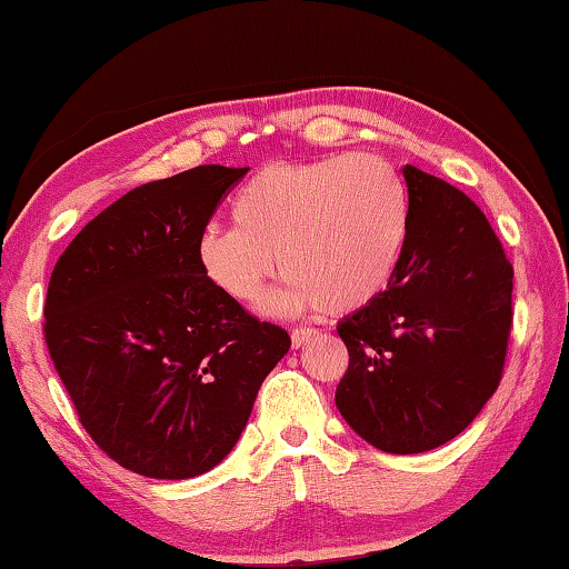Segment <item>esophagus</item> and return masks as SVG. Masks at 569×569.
<instances>
[{
    "instance_id": "1",
    "label": "esophagus",
    "mask_w": 569,
    "mask_h": 569,
    "mask_svg": "<svg viewBox=\"0 0 569 569\" xmlns=\"http://www.w3.org/2000/svg\"><path fill=\"white\" fill-rule=\"evenodd\" d=\"M316 333H319L316 329H306V326H298V329H293V333H291L293 349H301V346L311 343L316 339Z\"/></svg>"
}]
</instances>
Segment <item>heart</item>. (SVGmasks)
<instances>
[{
	"mask_svg": "<svg viewBox=\"0 0 569 569\" xmlns=\"http://www.w3.org/2000/svg\"><path fill=\"white\" fill-rule=\"evenodd\" d=\"M233 223L196 240L200 273L238 303H256L278 271L266 313L326 306L343 313L389 286L407 248L411 203L391 160L371 152L273 162L233 198Z\"/></svg>",
	"mask_w": 569,
	"mask_h": 569,
	"instance_id": "b5f03b06",
	"label": "heart"
}]
</instances>
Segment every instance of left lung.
Wrapping results in <instances>:
<instances>
[{"label": "left lung", "instance_id": "obj_1", "mask_svg": "<svg viewBox=\"0 0 569 569\" xmlns=\"http://www.w3.org/2000/svg\"><path fill=\"white\" fill-rule=\"evenodd\" d=\"M409 238L387 291L336 326L349 369L336 407L371 447L421 455L461 435L502 379L512 278L465 192L403 166Z\"/></svg>", "mask_w": 569, "mask_h": 569}]
</instances>
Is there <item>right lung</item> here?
Wrapping results in <instances>:
<instances>
[{
	"instance_id": "add662e5",
	"label": "right lung",
	"mask_w": 569,
	"mask_h": 569,
	"mask_svg": "<svg viewBox=\"0 0 569 569\" xmlns=\"http://www.w3.org/2000/svg\"><path fill=\"white\" fill-rule=\"evenodd\" d=\"M248 168L198 166L92 218L57 261L47 349L82 427L120 467L190 479L220 465L291 349L206 281L196 240Z\"/></svg>"
}]
</instances>
